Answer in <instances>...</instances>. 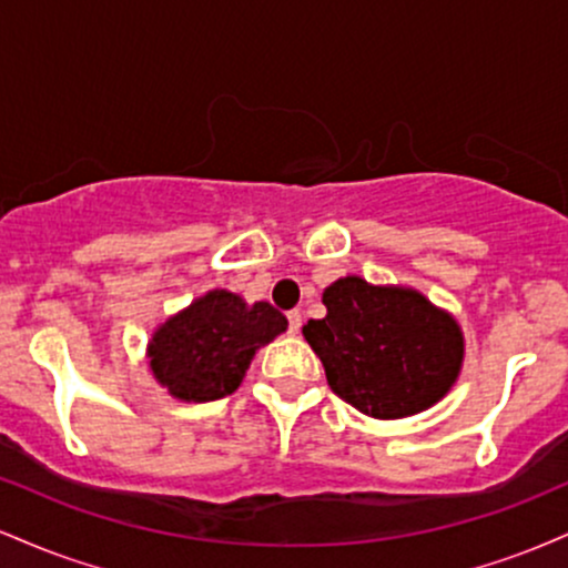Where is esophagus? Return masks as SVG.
<instances>
[{"label": "esophagus", "mask_w": 568, "mask_h": 568, "mask_svg": "<svg viewBox=\"0 0 568 568\" xmlns=\"http://www.w3.org/2000/svg\"><path fill=\"white\" fill-rule=\"evenodd\" d=\"M298 328H302V312L291 310L288 312V331L291 334H298Z\"/></svg>", "instance_id": "34e87169"}]
</instances>
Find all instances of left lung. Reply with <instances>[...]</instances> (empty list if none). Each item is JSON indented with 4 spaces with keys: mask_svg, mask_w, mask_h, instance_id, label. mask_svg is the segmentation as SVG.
Returning <instances> with one entry per match:
<instances>
[{
    "mask_svg": "<svg viewBox=\"0 0 568 568\" xmlns=\"http://www.w3.org/2000/svg\"><path fill=\"white\" fill-rule=\"evenodd\" d=\"M328 315L302 334L331 389L374 419H403L440 400L465 361L459 323L414 288L338 277L323 291Z\"/></svg>",
    "mask_w": 568,
    "mask_h": 568,
    "instance_id": "obj_1",
    "label": "left lung"
}]
</instances>
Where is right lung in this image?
<instances>
[{
	"mask_svg": "<svg viewBox=\"0 0 568 568\" xmlns=\"http://www.w3.org/2000/svg\"><path fill=\"white\" fill-rule=\"evenodd\" d=\"M285 328L288 321L270 302L245 304L237 293L207 291L154 331L149 368L179 400H219L240 387L256 349Z\"/></svg>",
	"mask_w": 568,
	"mask_h": 568,
	"instance_id": "add662e5",
	"label": "right lung"
}]
</instances>
